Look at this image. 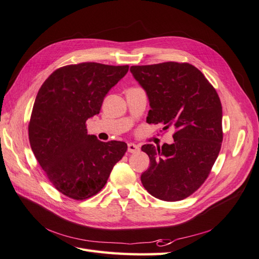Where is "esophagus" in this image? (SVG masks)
I'll use <instances>...</instances> for the list:
<instances>
[{
  "label": "esophagus",
  "instance_id": "obj_1",
  "mask_svg": "<svg viewBox=\"0 0 259 259\" xmlns=\"http://www.w3.org/2000/svg\"><path fill=\"white\" fill-rule=\"evenodd\" d=\"M127 151L131 152V153H136V152L139 151V147L137 145H135V144L131 143V144L127 145Z\"/></svg>",
  "mask_w": 259,
  "mask_h": 259
}]
</instances>
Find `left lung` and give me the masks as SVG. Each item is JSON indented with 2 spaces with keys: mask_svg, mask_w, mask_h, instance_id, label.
Listing matches in <instances>:
<instances>
[{
  "mask_svg": "<svg viewBox=\"0 0 259 259\" xmlns=\"http://www.w3.org/2000/svg\"><path fill=\"white\" fill-rule=\"evenodd\" d=\"M131 72L150 103L147 122L175 130L173 144L142 147L150 159L140 177L143 186L160 200H184L205 182L221 151V99L204 74L188 62L132 66Z\"/></svg>",
  "mask_w": 259,
  "mask_h": 259,
  "instance_id": "1",
  "label": "left lung"
}]
</instances>
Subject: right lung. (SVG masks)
<instances>
[{
  "label": "right lung",
  "mask_w": 259,
  "mask_h": 259,
  "mask_svg": "<svg viewBox=\"0 0 259 259\" xmlns=\"http://www.w3.org/2000/svg\"><path fill=\"white\" fill-rule=\"evenodd\" d=\"M128 68L69 65L55 70L38 90L28 127L30 146L52 185L73 200L103 189L127 150L123 142L89 135L86 121L99 113L105 96Z\"/></svg>",
  "instance_id": "add662e5"
}]
</instances>
